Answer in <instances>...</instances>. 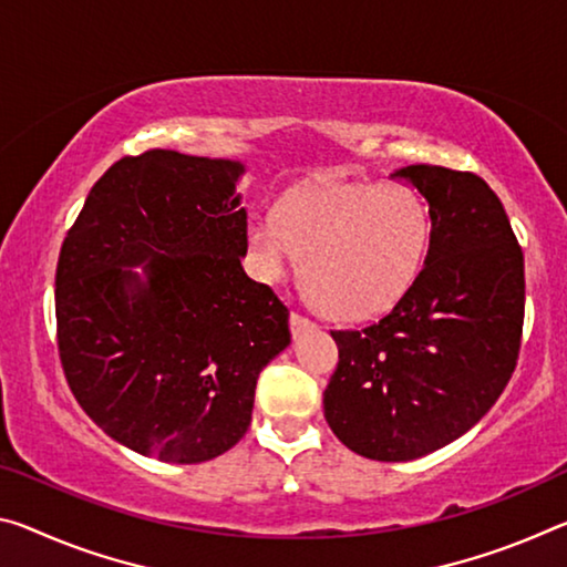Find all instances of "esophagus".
Instances as JSON below:
<instances>
[{
	"mask_svg": "<svg viewBox=\"0 0 567 567\" xmlns=\"http://www.w3.org/2000/svg\"><path fill=\"white\" fill-rule=\"evenodd\" d=\"M316 328V322L308 320L305 316H300V312H292L290 316V330H292V338H300L302 332H308Z\"/></svg>",
	"mask_w": 567,
	"mask_h": 567,
	"instance_id": "1",
	"label": "esophagus"
}]
</instances>
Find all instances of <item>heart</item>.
I'll use <instances>...</instances> for the list:
<instances>
[{"mask_svg":"<svg viewBox=\"0 0 567 567\" xmlns=\"http://www.w3.org/2000/svg\"><path fill=\"white\" fill-rule=\"evenodd\" d=\"M426 245V206L399 184H310L285 196L277 219L247 221L255 272L275 282L298 257L305 292L336 320L391 310L416 280Z\"/></svg>","mask_w":567,"mask_h":567,"instance_id":"b5f03b06","label":"heart"}]
</instances>
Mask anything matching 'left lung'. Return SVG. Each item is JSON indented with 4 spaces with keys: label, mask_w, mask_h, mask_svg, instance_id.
Wrapping results in <instances>:
<instances>
[{
    "label": "left lung",
    "mask_w": 567,
    "mask_h": 567,
    "mask_svg": "<svg viewBox=\"0 0 567 567\" xmlns=\"http://www.w3.org/2000/svg\"><path fill=\"white\" fill-rule=\"evenodd\" d=\"M391 178L429 206V251L389 316L332 330L340 361L322 393L350 452L409 462L466 434L505 391L525 320V259L480 176L413 164Z\"/></svg>",
    "instance_id": "left-lung-1"
}]
</instances>
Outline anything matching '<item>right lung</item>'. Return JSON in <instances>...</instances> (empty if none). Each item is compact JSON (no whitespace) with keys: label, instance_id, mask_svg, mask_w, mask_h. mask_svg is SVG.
<instances>
[{"label":"right lung","instance_id":"obj_1","mask_svg":"<svg viewBox=\"0 0 567 567\" xmlns=\"http://www.w3.org/2000/svg\"><path fill=\"white\" fill-rule=\"evenodd\" d=\"M241 174L231 158L125 156L62 241V371L87 416L143 456L199 464L229 452L249 429L259 371L290 346V312L241 267Z\"/></svg>","mask_w":567,"mask_h":567}]
</instances>
